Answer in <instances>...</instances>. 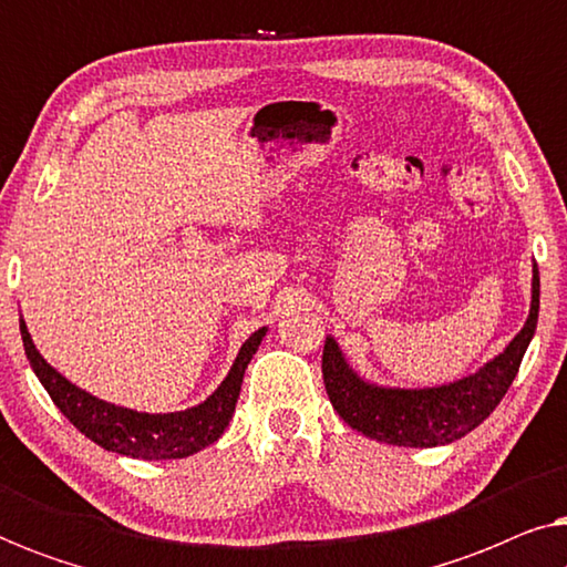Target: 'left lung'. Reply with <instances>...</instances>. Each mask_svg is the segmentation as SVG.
<instances>
[{
    "mask_svg": "<svg viewBox=\"0 0 567 567\" xmlns=\"http://www.w3.org/2000/svg\"><path fill=\"white\" fill-rule=\"evenodd\" d=\"M539 270L534 266L532 309L522 332L506 351L485 363L477 374L431 390H384L363 382L348 367L332 338L324 340L322 379L336 413L363 436L392 446H441L467 436L498 408L518 374L526 346L537 330Z\"/></svg>",
    "mask_w": 567,
    "mask_h": 567,
    "instance_id": "8db88e82",
    "label": "left lung"
}]
</instances>
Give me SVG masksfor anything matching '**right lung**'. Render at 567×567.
<instances>
[{
    "instance_id": "1",
    "label": "right lung",
    "mask_w": 567,
    "mask_h": 567,
    "mask_svg": "<svg viewBox=\"0 0 567 567\" xmlns=\"http://www.w3.org/2000/svg\"><path fill=\"white\" fill-rule=\"evenodd\" d=\"M22 346H25V355L33 367L35 377L41 379L45 392L51 394L53 405L74 423L76 431H82L90 441L97 446L107 449V452L134 456V460H183L214 444L221 436L235 413L239 386H243V377L247 363H250L252 353L258 351L266 328L252 332L239 348L237 361L231 363L229 374L219 384L212 398H206L200 405L183 410V413H165V415H150L136 413V410L118 408L113 402L92 398L90 392L74 386L69 379L59 374L49 361L38 353V348L30 340V332L25 322L20 320Z\"/></svg>"
}]
</instances>
